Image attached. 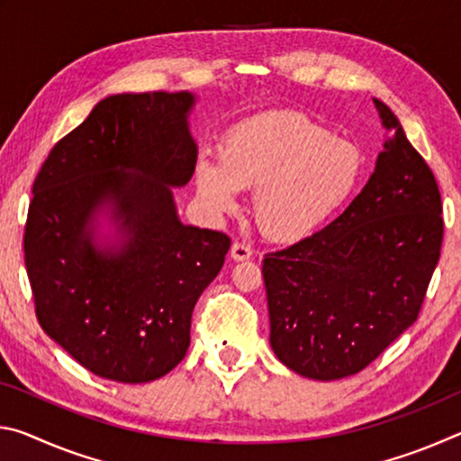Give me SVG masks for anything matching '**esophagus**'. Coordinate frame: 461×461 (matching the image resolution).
<instances>
[{"label": "esophagus", "mask_w": 461, "mask_h": 461, "mask_svg": "<svg viewBox=\"0 0 461 461\" xmlns=\"http://www.w3.org/2000/svg\"><path fill=\"white\" fill-rule=\"evenodd\" d=\"M230 254L236 262H244V260H249V256H252V248L244 244V241H233Z\"/></svg>", "instance_id": "34e87169"}]
</instances>
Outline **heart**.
Here are the masks:
<instances>
[{"label":"heart","instance_id":"heart-1","mask_svg":"<svg viewBox=\"0 0 461 461\" xmlns=\"http://www.w3.org/2000/svg\"><path fill=\"white\" fill-rule=\"evenodd\" d=\"M364 173L354 142L299 113H268L225 136L220 165L194 170L201 199L230 212L240 189H254L252 215L268 240L299 241L317 231L352 197Z\"/></svg>","mask_w":461,"mask_h":461}]
</instances>
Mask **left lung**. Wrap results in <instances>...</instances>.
<instances>
[{"mask_svg":"<svg viewBox=\"0 0 461 461\" xmlns=\"http://www.w3.org/2000/svg\"><path fill=\"white\" fill-rule=\"evenodd\" d=\"M374 105L393 136L370 181L338 220L262 262L270 346L305 378L339 380L376 360L417 321L439 262V186L396 115Z\"/></svg>","mask_w":461,"mask_h":461,"instance_id":"obj_1","label":"left lung"}]
</instances>
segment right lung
<instances>
[{
	"mask_svg": "<svg viewBox=\"0 0 461 461\" xmlns=\"http://www.w3.org/2000/svg\"><path fill=\"white\" fill-rule=\"evenodd\" d=\"M193 104L186 91L101 99L36 175L24 260L38 323L101 378L140 384L173 370L230 249L223 231L183 225L175 209L170 186L189 183L197 162ZM105 206L118 247L95 241L90 220Z\"/></svg>",
	"mask_w": 461,
	"mask_h": 461,
	"instance_id": "1",
	"label": "right lung"
}]
</instances>
